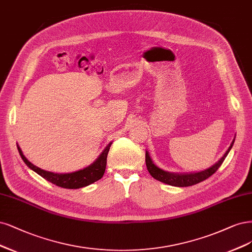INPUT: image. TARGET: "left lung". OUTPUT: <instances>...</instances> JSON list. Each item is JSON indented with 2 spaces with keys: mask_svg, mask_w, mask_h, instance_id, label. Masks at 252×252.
Listing matches in <instances>:
<instances>
[{
  "mask_svg": "<svg viewBox=\"0 0 252 252\" xmlns=\"http://www.w3.org/2000/svg\"><path fill=\"white\" fill-rule=\"evenodd\" d=\"M233 143H235V138H233L230 146L228 147V149L226 150V152L224 153L222 158L218 161L215 162L212 167L207 168L203 171L193 172V173L192 172H190V173H172V172L164 171V170L158 168L153 162L148 151H146V166H147V169H148V171L150 173V175L153 178H155L156 180L163 182V184L170 185V186H173V187H179V188L194 186V185L199 184V182L205 180L206 178H209L210 176H212L214 173L220 168V166L222 164V162L224 161L225 158H226L227 154L230 151V149L232 148Z\"/></svg>",
  "mask_w": 252,
  "mask_h": 252,
  "instance_id": "obj_1",
  "label": "left lung"
}]
</instances>
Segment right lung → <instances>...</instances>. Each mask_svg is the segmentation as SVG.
Instances as JSON below:
<instances>
[{
    "label": "right lung",
    "instance_id": "obj_1",
    "mask_svg": "<svg viewBox=\"0 0 252 252\" xmlns=\"http://www.w3.org/2000/svg\"><path fill=\"white\" fill-rule=\"evenodd\" d=\"M111 144L112 142L105 147V149L101 152V154L98 156L97 159L93 163H91L90 166L72 173H53L50 171L42 170L26 158V156L24 155L21 147L19 145H17V150H19L21 158L24 160V162L27 164V167H29L31 170L37 173V174L40 175L42 178H45L46 180L52 182V184H54L60 188L80 189V188L88 187L103 177L104 172H105V169H106L107 154Z\"/></svg>",
    "mask_w": 252,
    "mask_h": 252
}]
</instances>
